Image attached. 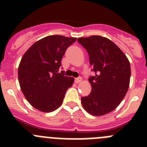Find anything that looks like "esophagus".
Returning <instances> with one entry per match:
<instances>
[{"mask_svg": "<svg viewBox=\"0 0 147 147\" xmlns=\"http://www.w3.org/2000/svg\"><path fill=\"white\" fill-rule=\"evenodd\" d=\"M80 82H82L81 77H79V78H76V79H75V82L76 83H80Z\"/></svg>", "mask_w": 147, "mask_h": 147, "instance_id": "1", "label": "esophagus"}]
</instances>
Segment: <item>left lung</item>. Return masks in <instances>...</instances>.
<instances>
[{
	"instance_id": "left-lung-1",
	"label": "left lung",
	"mask_w": 147,
	"mask_h": 147,
	"mask_svg": "<svg viewBox=\"0 0 147 147\" xmlns=\"http://www.w3.org/2000/svg\"><path fill=\"white\" fill-rule=\"evenodd\" d=\"M77 41L88 51L95 74L89 79L91 92L88 96L82 97V105L87 112L95 116L109 113L119 106L129 88V59L106 37L93 35L80 37Z\"/></svg>"
}]
</instances>
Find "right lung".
I'll use <instances>...</instances> for the list:
<instances>
[{
	"label": "right lung",
	"mask_w": 147,
	"mask_h": 147,
	"mask_svg": "<svg viewBox=\"0 0 147 147\" xmlns=\"http://www.w3.org/2000/svg\"><path fill=\"white\" fill-rule=\"evenodd\" d=\"M76 37L50 35L39 40L26 51L18 67L20 89L28 103L41 112L57 110L74 78L59 73L65 51Z\"/></svg>",
	"instance_id": "right-lung-1"
}]
</instances>
